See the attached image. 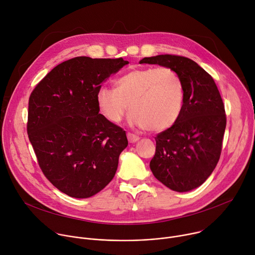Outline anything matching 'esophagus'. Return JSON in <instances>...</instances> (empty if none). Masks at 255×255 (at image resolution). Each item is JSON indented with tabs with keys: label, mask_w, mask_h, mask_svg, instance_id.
<instances>
[{
	"label": "esophagus",
	"mask_w": 255,
	"mask_h": 255,
	"mask_svg": "<svg viewBox=\"0 0 255 255\" xmlns=\"http://www.w3.org/2000/svg\"><path fill=\"white\" fill-rule=\"evenodd\" d=\"M127 138H128V141H129L130 143H134V142H136V141L139 140V137H138L137 135H135V134H133V133H130V132L127 133Z\"/></svg>",
	"instance_id": "esophagus-1"
}]
</instances>
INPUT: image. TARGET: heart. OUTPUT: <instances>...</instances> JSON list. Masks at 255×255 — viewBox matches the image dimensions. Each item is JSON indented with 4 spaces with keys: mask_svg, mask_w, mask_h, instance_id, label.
I'll return each instance as SVG.
<instances>
[{
    "mask_svg": "<svg viewBox=\"0 0 255 255\" xmlns=\"http://www.w3.org/2000/svg\"><path fill=\"white\" fill-rule=\"evenodd\" d=\"M184 99L183 81L168 66L129 70L116 80L115 89L102 86L95 97L98 111L107 121L121 122L128 104L131 122L155 132L177 121Z\"/></svg>",
    "mask_w": 255,
    "mask_h": 255,
    "instance_id": "1",
    "label": "heart"
}]
</instances>
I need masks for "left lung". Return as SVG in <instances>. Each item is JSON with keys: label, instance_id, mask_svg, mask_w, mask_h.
Returning a JSON list of instances; mask_svg holds the SVG:
<instances>
[{"label": "left lung", "instance_id": "1", "mask_svg": "<svg viewBox=\"0 0 255 255\" xmlns=\"http://www.w3.org/2000/svg\"><path fill=\"white\" fill-rule=\"evenodd\" d=\"M139 62L174 69L185 90L179 118L155 137L150 169L172 191L196 189L211 175L222 151L226 114L219 90L208 72L188 57L161 54Z\"/></svg>", "mask_w": 255, "mask_h": 255}]
</instances>
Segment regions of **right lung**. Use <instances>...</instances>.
<instances>
[{
  "instance_id": "right-lung-1",
  "label": "right lung",
  "mask_w": 255,
  "mask_h": 255,
  "mask_svg": "<svg viewBox=\"0 0 255 255\" xmlns=\"http://www.w3.org/2000/svg\"><path fill=\"white\" fill-rule=\"evenodd\" d=\"M128 61L78 56L56 65L29 98L27 133L50 183L72 198H90L113 179L125 131L98 111L103 83Z\"/></svg>"
}]
</instances>
